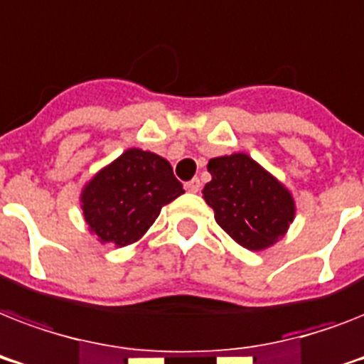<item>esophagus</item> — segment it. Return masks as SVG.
<instances>
[{
	"mask_svg": "<svg viewBox=\"0 0 364 364\" xmlns=\"http://www.w3.org/2000/svg\"><path fill=\"white\" fill-rule=\"evenodd\" d=\"M185 188H187L188 193H198V191H200V179H198V177H194V179H191V181L185 183Z\"/></svg>",
	"mask_w": 364,
	"mask_h": 364,
	"instance_id": "1",
	"label": "esophagus"
}]
</instances>
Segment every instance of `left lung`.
<instances>
[{
    "instance_id": "1",
    "label": "left lung",
    "mask_w": 364,
    "mask_h": 364,
    "mask_svg": "<svg viewBox=\"0 0 364 364\" xmlns=\"http://www.w3.org/2000/svg\"><path fill=\"white\" fill-rule=\"evenodd\" d=\"M208 171L205 202L217 225L240 245L259 251L287 232L294 217L293 196L253 159L242 153L211 159Z\"/></svg>"
}]
</instances>
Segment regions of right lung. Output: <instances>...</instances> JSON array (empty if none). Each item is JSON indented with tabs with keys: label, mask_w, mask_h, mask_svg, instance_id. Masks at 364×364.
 <instances>
[{
	"label": "right lung",
	"mask_w": 364,
	"mask_h": 364,
	"mask_svg": "<svg viewBox=\"0 0 364 364\" xmlns=\"http://www.w3.org/2000/svg\"><path fill=\"white\" fill-rule=\"evenodd\" d=\"M183 193L168 160L128 149L85 187L81 208L100 242L124 247L141 238L162 205Z\"/></svg>",
	"instance_id": "obj_1"
}]
</instances>
